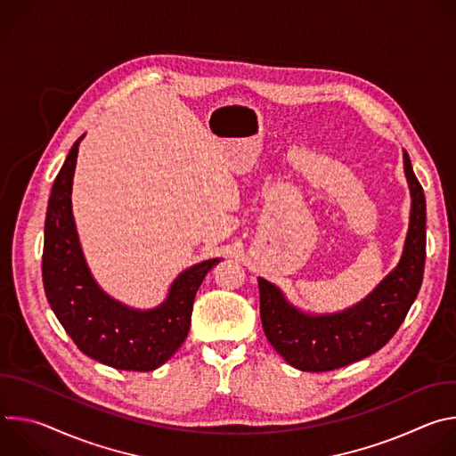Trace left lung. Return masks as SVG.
<instances>
[{"instance_id":"8db88e82","label":"left lung","mask_w":456,"mask_h":456,"mask_svg":"<svg viewBox=\"0 0 456 456\" xmlns=\"http://www.w3.org/2000/svg\"><path fill=\"white\" fill-rule=\"evenodd\" d=\"M411 194L410 227L397 267L359 303L334 314L294 306L280 287L257 278L259 315L274 350L301 371H330L380 350L395 336L413 305L426 262V199L404 151Z\"/></svg>"}]
</instances>
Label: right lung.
<instances>
[{
    "label": "right lung",
    "mask_w": 456,
    "mask_h": 456,
    "mask_svg": "<svg viewBox=\"0 0 456 456\" xmlns=\"http://www.w3.org/2000/svg\"><path fill=\"white\" fill-rule=\"evenodd\" d=\"M83 137L72 146L50 192L43 245L45 294L83 354L117 370L151 371L185 341L194 296L222 257L182 271L155 308L127 306L104 292L86 264L72 211V183Z\"/></svg>",
    "instance_id": "obj_1"
}]
</instances>
